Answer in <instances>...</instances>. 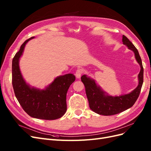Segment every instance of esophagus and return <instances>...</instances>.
I'll list each match as a JSON object with an SVG mask.
<instances>
[{
	"instance_id": "1",
	"label": "esophagus",
	"mask_w": 151,
	"mask_h": 151,
	"mask_svg": "<svg viewBox=\"0 0 151 151\" xmlns=\"http://www.w3.org/2000/svg\"><path fill=\"white\" fill-rule=\"evenodd\" d=\"M83 69H82V68H78L76 72V76L77 78H80L81 75L83 74Z\"/></svg>"
}]
</instances>
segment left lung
Returning <instances> with one entry per match:
<instances>
[{
  "instance_id": "obj_1",
  "label": "left lung",
  "mask_w": 151,
  "mask_h": 151,
  "mask_svg": "<svg viewBox=\"0 0 151 151\" xmlns=\"http://www.w3.org/2000/svg\"><path fill=\"white\" fill-rule=\"evenodd\" d=\"M123 43L135 53L137 61L140 65L139 74V85L129 94L120 96H109L98 86L95 81L86 75L81 77V81L84 86L89 108L99 115L109 116L120 113L132 107L138 99L144 81V68L137 49L125 36L123 35Z\"/></svg>"
}]
</instances>
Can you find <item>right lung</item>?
<instances>
[{
	"instance_id": "right-lung-1",
	"label": "right lung",
	"mask_w": 151,
	"mask_h": 151,
	"mask_svg": "<svg viewBox=\"0 0 151 151\" xmlns=\"http://www.w3.org/2000/svg\"><path fill=\"white\" fill-rule=\"evenodd\" d=\"M31 37L22 44L12 59V84L18 102L30 116L38 119L53 120L61 118L67 111L66 95L70 86L76 80L72 74L57 77L43 90L31 87L26 83L19 69V60L24 47Z\"/></svg>"
}]
</instances>
